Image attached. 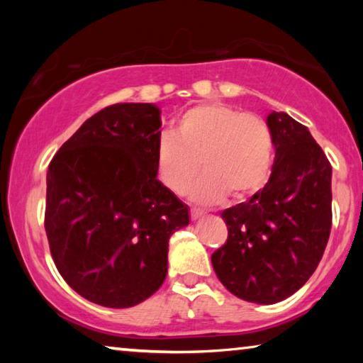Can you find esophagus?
<instances>
[{
    "label": "esophagus",
    "mask_w": 363,
    "mask_h": 363,
    "mask_svg": "<svg viewBox=\"0 0 363 363\" xmlns=\"http://www.w3.org/2000/svg\"><path fill=\"white\" fill-rule=\"evenodd\" d=\"M201 216H203V211L196 210V208H190V218H192L194 220L195 219H200Z\"/></svg>",
    "instance_id": "1"
}]
</instances>
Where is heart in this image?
Instances as JSON below:
<instances>
[{
	"label": "heart",
	"instance_id": "b5f03b06",
	"mask_svg": "<svg viewBox=\"0 0 363 363\" xmlns=\"http://www.w3.org/2000/svg\"><path fill=\"white\" fill-rule=\"evenodd\" d=\"M201 164H198V162ZM272 163V133L261 116L242 113L220 102L200 104L182 112L157 145L162 182L177 195L187 194L199 169L195 201L216 203L225 194L240 200L266 182Z\"/></svg>",
	"mask_w": 363,
	"mask_h": 363
}]
</instances>
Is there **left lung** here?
Instances as JSON below:
<instances>
[{"instance_id": "obj_1", "label": "left lung", "mask_w": 363, "mask_h": 363, "mask_svg": "<svg viewBox=\"0 0 363 363\" xmlns=\"http://www.w3.org/2000/svg\"><path fill=\"white\" fill-rule=\"evenodd\" d=\"M275 160L266 186L223 211L227 242L211 262L227 290L275 304L303 286L331 229V164L309 130L285 112L267 116Z\"/></svg>"}]
</instances>
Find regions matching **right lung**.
<instances>
[{"label": "right lung", "mask_w": 363, "mask_h": 363, "mask_svg": "<svg viewBox=\"0 0 363 363\" xmlns=\"http://www.w3.org/2000/svg\"><path fill=\"white\" fill-rule=\"evenodd\" d=\"M160 126L153 104H115L49 163V250L91 303L125 309L150 298L167 277L169 237L189 224L187 205L157 179Z\"/></svg>", "instance_id": "right-lung-1"}]
</instances>
